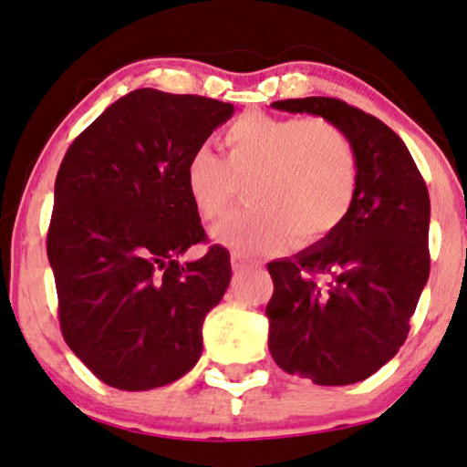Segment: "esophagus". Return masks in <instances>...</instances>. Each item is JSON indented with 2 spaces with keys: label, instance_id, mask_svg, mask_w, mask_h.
I'll list each match as a JSON object with an SVG mask.
<instances>
[{
  "label": "esophagus",
  "instance_id": "34e87169",
  "mask_svg": "<svg viewBox=\"0 0 467 467\" xmlns=\"http://www.w3.org/2000/svg\"><path fill=\"white\" fill-rule=\"evenodd\" d=\"M230 265H233L234 271H241V269H245V267H252V261L247 256H244V254L234 252L233 256H230Z\"/></svg>",
  "mask_w": 467,
  "mask_h": 467
}]
</instances>
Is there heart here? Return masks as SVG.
I'll use <instances>...</instances> for the list:
<instances>
[{
	"label": "heart",
	"mask_w": 467,
	"mask_h": 467,
	"mask_svg": "<svg viewBox=\"0 0 467 467\" xmlns=\"http://www.w3.org/2000/svg\"><path fill=\"white\" fill-rule=\"evenodd\" d=\"M223 157L202 144L182 165L187 198L213 222L245 190L247 204L211 230L234 252L282 247L291 234L315 241L349 213L358 192L351 140L326 118L244 114L222 135Z\"/></svg>",
	"instance_id": "obj_1"
}]
</instances>
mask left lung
I'll return each instance as SVG.
<instances>
[{"label": "left lung", "mask_w": 467, "mask_h": 467, "mask_svg": "<svg viewBox=\"0 0 467 467\" xmlns=\"http://www.w3.org/2000/svg\"><path fill=\"white\" fill-rule=\"evenodd\" d=\"M315 114L351 140L358 192L332 233L267 265L269 351L275 364L318 386L362 381L397 356L429 280V192L403 140L340 99L271 103Z\"/></svg>", "instance_id": "left-lung-1"}]
</instances>
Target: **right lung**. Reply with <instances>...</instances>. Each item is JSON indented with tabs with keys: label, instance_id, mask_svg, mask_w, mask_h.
<instances>
[{
	"label": "right lung",
	"instance_id": "obj_1",
	"mask_svg": "<svg viewBox=\"0 0 467 467\" xmlns=\"http://www.w3.org/2000/svg\"><path fill=\"white\" fill-rule=\"evenodd\" d=\"M233 103L140 88L77 135L56 176L47 233L70 351L103 383L168 386L202 353V323L226 293L230 254L179 256L206 239L182 165Z\"/></svg>",
	"mask_w": 467,
	"mask_h": 467
}]
</instances>
